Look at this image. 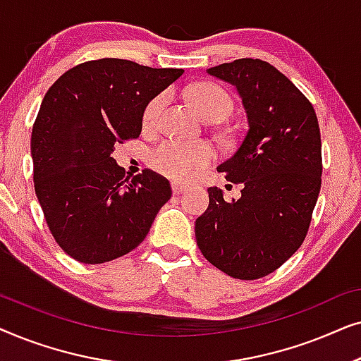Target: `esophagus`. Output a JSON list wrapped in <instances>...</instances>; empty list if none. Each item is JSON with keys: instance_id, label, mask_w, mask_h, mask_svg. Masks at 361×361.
I'll list each match as a JSON object with an SVG mask.
<instances>
[{"instance_id": "esophagus-1", "label": "esophagus", "mask_w": 361, "mask_h": 361, "mask_svg": "<svg viewBox=\"0 0 361 361\" xmlns=\"http://www.w3.org/2000/svg\"><path fill=\"white\" fill-rule=\"evenodd\" d=\"M185 189H187V185H182V184H179V182H172V190H174L176 195H179V194H182V192H185Z\"/></svg>"}]
</instances>
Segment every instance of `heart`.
Masks as SVG:
<instances>
[{
  "mask_svg": "<svg viewBox=\"0 0 361 361\" xmlns=\"http://www.w3.org/2000/svg\"><path fill=\"white\" fill-rule=\"evenodd\" d=\"M169 102V93L161 92L147 103L142 113L146 130H156ZM192 102L204 120H224L233 110V98L225 88L215 83L202 82L192 88ZM215 159V151L204 141L167 140L151 149L147 156L149 166L159 174L174 180H189Z\"/></svg>",
  "mask_w": 361,
  "mask_h": 361,
  "instance_id": "heart-1",
  "label": "heart"
}]
</instances>
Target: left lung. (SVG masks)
<instances>
[{
    "label": "left lung",
    "mask_w": 361,
    "mask_h": 361,
    "mask_svg": "<svg viewBox=\"0 0 361 361\" xmlns=\"http://www.w3.org/2000/svg\"><path fill=\"white\" fill-rule=\"evenodd\" d=\"M210 75L236 87L248 131L235 154L219 166L241 184L238 200L209 189V209L195 221L202 255L235 279L273 273L307 235L322 184V142L307 97L284 73L259 59L212 67Z\"/></svg>",
    "instance_id": "1"
}]
</instances>
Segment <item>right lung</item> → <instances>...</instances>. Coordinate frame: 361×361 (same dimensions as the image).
I'll list each match as a JSON object with an SVG mask.
<instances>
[{"mask_svg": "<svg viewBox=\"0 0 361 361\" xmlns=\"http://www.w3.org/2000/svg\"><path fill=\"white\" fill-rule=\"evenodd\" d=\"M182 68L105 57L72 67L49 88L32 126L34 189L57 245L100 264L146 238L171 184L149 169L130 180L111 152L141 135L147 103Z\"/></svg>", "mask_w": 361, "mask_h": 361, "instance_id": "right-lung-1", "label": "right lung"}]
</instances>
